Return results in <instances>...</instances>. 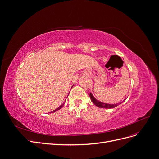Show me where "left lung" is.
I'll use <instances>...</instances> for the list:
<instances>
[{"instance_id": "obj_1", "label": "left lung", "mask_w": 159, "mask_h": 159, "mask_svg": "<svg viewBox=\"0 0 159 159\" xmlns=\"http://www.w3.org/2000/svg\"><path fill=\"white\" fill-rule=\"evenodd\" d=\"M90 97L91 99V101L93 102V103L96 105L97 107H100V108H105V109H111V108H114L116 106H118L119 105L121 104L122 102L121 103H116V104H107V103H104L102 102H100L98 101L97 99L92 96V94L91 93H90ZM124 100V101H125Z\"/></svg>"}]
</instances>
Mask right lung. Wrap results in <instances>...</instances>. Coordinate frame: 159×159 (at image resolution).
I'll return each instance as SVG.
<instances>
[{"label": "right lung", "mask_w": 159, "mask_h": 159, "mask_svg": "<svg viewBox=\"0 0 159 159\" xmlns=\"http://www.w3.org/2000/svg\"><path fill=\"white\" fill-rule=\"evenodd\" d=\"M63 104H62L61 105H60V107H59L58 108H57L56 109H55V110H54V111H52V112H50V113H54V112H55V111H57V110H60L62 107H63Z\"/></svg>", "instance_id": "1"}]
</instances>
